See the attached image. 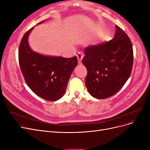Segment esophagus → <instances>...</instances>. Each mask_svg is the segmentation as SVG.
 I'll return each mask as SVG.
<instances>
[{
	"label": "esophagus",
	"mask_w": 150,
	"mask_h": 150,
	"mask_svg": "<svg viewBox=\"0 0 150 150\" xmlns=\"http://www.w3.org/2000/svg\"><path fill=\"white\" fill-rule=\"evenodd\" d=\"M77 57H78V63L79 64H81L83 59V54L81 52H78L77 54Z\"/></svg>",
	"instance_id": "obj_1"
}]
</instances>
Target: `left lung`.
<instances>
[{
  "label": "left lung",
  "mask_w": 150,
  "mask_h": 150,
  "mask_svg": "<svg viewBox=\"0 0 150 150\" xmlns=\"http://www.w3.org/2000/svg\"><path fill=\"white\" fill-rule=\"evenodd\" d=\"M83 64L87 68L85 84L95 98L115 95L126 83L132 71L133 50L128 35L116 25L110 41L84 49Z\"/></svg>",
  "instance_id": "8db88e82"
}]
</instances>
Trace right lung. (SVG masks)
Segmentation results:
<instances>
[{"label": "right lung", "instance_id": "right-lung-1", "mask_svg": "<svg viewBox=\"0 0 150 150\" xmlns=\"http://www.w3.org/2000/svg\"><path fill=\"white\" fill-rule=\"evenodd\" d=\"M33 28L27 31L21 40L19 49L21 69L27 84L35 94L46 100L55 101L65 93L71 73L78 65V59L76 56L71 58L45 56L33 52L28 41Z\"/></svg>", "mask_w": 150, "mask_h": 150}]
</instances>
